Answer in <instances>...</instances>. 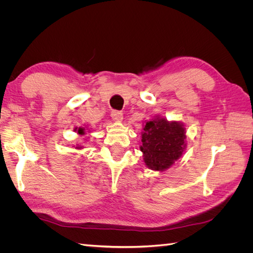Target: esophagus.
<instances>
[{"label": "esophagus", "mask_w": 253, "mask_h": 253, "mask_svg": "<svg viewBox=\"0 0 253 253\" xmlns=\"http://www.w3.org/2000/svg\"><path fill=\"white\" fill-rule=\"evenodd\" d=\"M111 117H112L114 120H116V121H121L122 118H124V114H122V112H120V111L113 110V111L111 112Z\"/></svg>", "instance_id": "obj_1"}]
</instances>
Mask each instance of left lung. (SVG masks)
I'll list each match as a JSON object with an SVG mask.
<instances>
[{
    "label": "left lung",
    "mask_w": 253,
    "mask_h": 253,
    "mask_svg": "<svg viewBox=\"0 0 253 253\" xmlns=\"http://www.w3.org/2000/svg\"><path fill=\"white\" fill-rule=\"evenodd\" d=\"M185 139V127L180 122H169L165 118L148 121L143 127L140 147L145 165L152 170L168 169L182 155Z\"/></svg>",
    "instance_id": "obj_1"
}]
</instances>
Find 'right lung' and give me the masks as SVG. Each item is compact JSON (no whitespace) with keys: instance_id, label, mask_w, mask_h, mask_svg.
Instances as JSON below:
<instances>
[{"instance_id":"1","label":"right lung","mask_w":253,"mask_h":253,"mask_svg":"<svg viewBox=\"0 0 253 253\" xmlns=\"http://www.w3.org/2000/svg\"><path fill=\"white\" fill-rule=\"evenodd\" d=\"M76 129H77V133L78 134H80V135H83L84 134V128H82V127H78V128H76ZM78 149H80L81 147H77Z\"/></svg>"}]
</instances>
